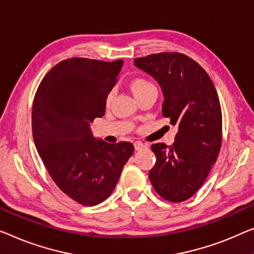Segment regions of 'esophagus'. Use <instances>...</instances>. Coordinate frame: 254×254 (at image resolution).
Wrapping results in <instances>:
<instances>
[{
    "label": "esophagus",
    "mask_w": 254,
    "mask_h": 254,
    "mask_svg": "<svg viewBox=\"0 0 254 254\" xmlns=\"http://www.w3.org/2000/svg\"><path fill=\"white\" fill-rule=\"evenodd\" d=\"M146 147H147L146 143H143V142H141V141H135V142H134V148H135V150H140V149H142V148H146Z\"/></svg>",
    "instance_id": "34e87169"
}]
</instances>
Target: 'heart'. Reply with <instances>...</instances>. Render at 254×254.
I'll return each mask as SVG.
<instances>
[{
	"instance_id": "1",
	"label": "heart",
	"mask_w": 254,
	"mask_h": 254,
	"mask_svg": "<svg viewBox=\"0 0 254 254\" xmlns=\"http://www.w3.org/2000/svg\"><path fill=\"white\" fill-rule=\"evenodd\" d=\"M130 86H131L132 92H133V94L135 96V94H138L139 92H141V91H143L145 89L150 88V86H154V85L151 84L149 81H147V79H145V78H135V79H133V81L131 82ZM112 98H113V94L111 93L108 96V98H107V103L108 104L111 103Z\"/></svg>"
}]
</instances>
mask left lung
<instances>
[{"label": "left lung", "mask_w": 254, "mask_h": 254, "mask_svg": "<svg viewBox=\"0 0 254 254\" xmlns=\"http://www.w3.org/2000/svg\"><path fill=\"white\" fill-rule=\"evenodd\" d=\"M163 93L162 113L178 127L175 143H155L156 156L149 180L169 202L190 198L209 176L221 147L222 116L211 78L195 60L177 52L134 59Z\"/></svg>", "instance_id": "obj_1"}]
</instances>
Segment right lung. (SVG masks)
Returning a JSON list of instances; mask_svg holds the SVG:
<instances>
[{"mask_svg": "<svg viewBox=\"0 0 254 254\" xmlns=\"http://www.w3.org/2000/svg\"><path fill=\"white\" fill-rule=\"evenodd\" d=\"M122 66V60H64L45 75L34 98L32 130L40 157L57 186L85 206L112 194L134 151L131 142L94 138L90 127L104 116Z\"/></svg>", "mask_w": 254, "mask_h": 254, "instance_id": "1", "label": "right lung"}]
</instances>
